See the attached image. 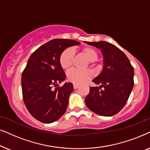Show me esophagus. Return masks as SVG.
Returning <instances> with one entry per match:
<instances>
[{
	"label": "esophagus",
	"instance_id": "esophagus-1",
	"mask_svg": "<svg viewBox=\"0 0 150 150\" xmlns=\"http://www.w3.org/2000/svg\"><path fill=\"white\" fill-rule=\"evenodd\" d=\"M78 87H79V85L78 84H75V83H73L74 89H77Z\"/></svg>",
	"mask_w": 150,
	"mask_h": 150
}]
</instances>
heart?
Here are the masks:
<instances>
[{
	"mask_svg": "<svg viewBox=\"0 0 150 150\" xmlns=\"http://www.w3.org/2000/svg\"><path fill=\"white\" fill-rule=\"evenodd\" d=\"M80 53L86 57L92 67H96V60L99 57V53L95 48L84 47L80 49ZM74 51L71 48H67L59 55V64L63 69H70L73 65ZM92 74L88 70L71 69L67 73V79L75 84H81L91 77Z\"/></svg>",
	"mask_w": 150,
	"mask_h": 150,
	"instance_id": "heart-1",
	"label": "heart"
}]
</instances>
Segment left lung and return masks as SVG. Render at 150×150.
<instances>
[{"label":"left lung","mask_w":150,"mask_h":150,"mask_svg":"<svg viewBox=\"0 0 150 150\" xmlns=\"http://www.w3.org/2000/svg\"><path fill=\"white\" fill-rule=\"evenodd\" d=\"M100 49L103 55V69L93 80L100 86L90 87L85 99L86 106L101 116L110 117L126 104L134 86V68L123 52L105 41L85 42Z\"/></svg>","instance_id":"obj_1"}]
</instances>
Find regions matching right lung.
<instances>
[{
    "instance_id": "add662e5",
    "label": "right lung",
    "mask_w": 150,
    "mask_h": 150,
    "mask_svg": "<svg viewBox=\"0 0 150 150\" xmlns=\"http://www.w3.org/2000/svg\"><path fill=\"white\" fill-rule=\"evenodd\" d=\"M79 44L73 40H51L35 50L28 59L22 73L23 100L29 113L40 122H54L67 110L73 86L72 83H65L57 87L66 78L59 55L67 47Z\"/></svg>"
}]
</instances>
